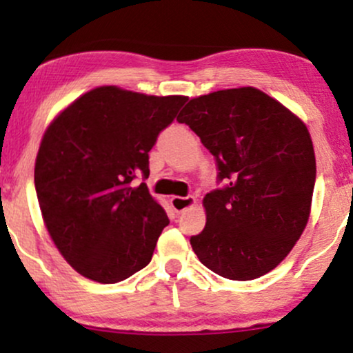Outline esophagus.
<instances>
[{"label":"esophagus","instance_id":"1","mask_svg":"<svg viewBox=\"0 0 353 353\" xmlns=\"http://www.w3.org/2000/svg\"><path fill=\"white\" fill-rule=\"evenodd\" d=\"M194 204H196V199H194L192 196H188V197L174 196V197H171V205H172V209L176 210V212H184L185 209L192 208Z\"/></svg>","mask_w":353,"mask_h":353}]
</instances>
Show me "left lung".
Wrapping results in <instances>:
<instances>
[{
  "instance_id": "1",
  "label": "left lung",
  "mask_w": 353,
  "mask_h": 353,
  "mask_svg": "<svg viewBox=\"0 0 353 353\" xmlns=\"http://www.w3.org/2000/svg\"><path fill=\"white\" fill-rule=\"evenodd\" d=\"M177 121L201 137L224 182L204 197L208 222L190 237L194 252L230 281L270 272L310 216L317 171L305 124L255 88L190 99Z\"/></svg>"
}]
</instances>
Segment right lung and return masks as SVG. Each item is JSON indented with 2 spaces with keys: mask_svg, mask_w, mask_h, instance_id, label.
<instances>
[{
  "mask_svg": "<svg viewBox=\"0 0 353 353\" xmlns=\"http://www.w3.org/2000/svg\"><path fill=\"white\" fill-rule=\"evenodd\" d=\"M185 96L96 88L44 132L34 185L48 232L76 272L101 283L131 277L151 262L169 219L148 185L149 151Z\"/></svg>",
  "mask_w": 353,
  "mask_h": 353,
  "instance_id": "add662e5",
  "label": "right lung"
}]
</instances>
